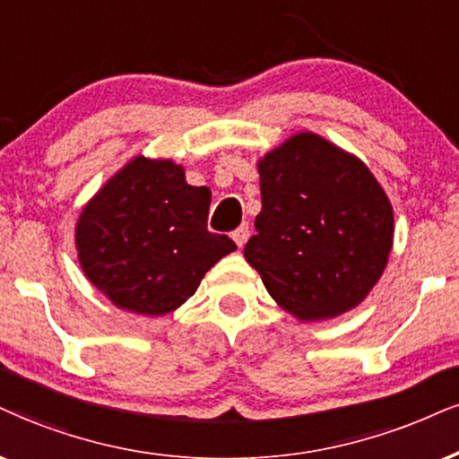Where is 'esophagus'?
<instances>
[{"mask_svg":"<svg viewBox=\"0 0 459 459\" xmlns=\"http://www.w3.org/2000/svg\"><path fill=\"white\" fill-rule=\"evenodd\" d=\"M231 238H234V242L238 247H245V242L248 238V225H240L238 230L231 231Z\"/></svg>","mask_w":459,"mask_h":459,"instance_id":"34e87169","label":"esophagus"}]
</instances>
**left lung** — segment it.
<instances>
[{
    "instance_id": "obj_1",
    "label": "left lung",
    "mask_w": 459,
    "mask_h": 459,
    "mask_svg": "<svg viewBox=\"0 0 459 459\" xmlns=\"http://www.w3.org/2000/svg\"><path fill=\"white\" fill-rule=\"evenodd\" d=\"M259 189L245 257L270 296L302 321L358 307L394 240L392 204L370 169L319 135L298 134L259 161Z\"/></svg>"
}]
</instances>
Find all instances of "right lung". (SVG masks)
Instances as JSON below:
<instances>
[{"label": "right lung", "mask_w": 459, "mask_h": 459, "mask_svg": "<svg viewBox=\"0 0 459 459\" xmlns=\"http://www.w3.org/2000/svg\"><path fill=\"white\" fill-rule=\"evenodd\" d=\"M208 208L211 191L186 185L183 168L135 157L78 219L84 274L118 308L169 313L236 248L228 236L208 231Z\"/></svg>", "instance_id": "add662e5"}]
</instances>
